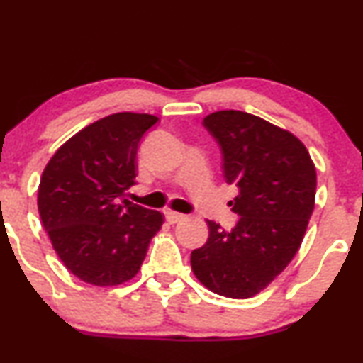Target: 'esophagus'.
<instances>
[{
    "label": "esophagus",
    "mask_w": 363,
    "mask_h": 363,
    "mask_svg": "<svg viewBox=\"0 0 363 363\" xmlns=\"http://www.w3.org/2000/svg\"><path fill=\"white\" fill-rule=\"evenodd\" d=\"M165 218H167L169 223L174 225V223H177V221L184 220L186 215H181V213H176V211H167L165 213Z\"/></svg>",
    "instance_id": "obj_1"
}]
</instances>
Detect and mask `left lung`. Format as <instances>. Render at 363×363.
I'll list each match as a JSON object with an SVG mask.
<instances>
[{
  "label": "left lung",
  "instance_id": "left-lung-1",
  "mask_svg": "<svg viewBox=\"0 0 363 363\" xmlns=\"http://www.w3.org/2000/svg\"><path fill=\"white\" fill-rule=\"evenodd\" d=\"M203 125L220 145L225 181L238 187L230 206L240 218L230 231L208 220V242L191 252V267L209 291L247 299L299 250L314 209L316 169L299 138L250 113L216 111Z\"/></svg>",
  "mask_w": 363,
  "mask_h": 363
}]
</instances>
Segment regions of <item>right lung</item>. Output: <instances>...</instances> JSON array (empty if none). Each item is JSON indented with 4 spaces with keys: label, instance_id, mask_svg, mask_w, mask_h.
<instances>
[{
    "label": "right lung",
    "instance_id": "right-lung-1",
    "mask_svg": "<svg viewBox=\"0 0 363 363\" xmlns=\"http://www.w3.org/2000/svg\"><path fill=\"white\" fill-rule=\"evenodd\" d=\"M159 118L115 113L69 138L43 169L38 213L52 247L76 277L118 286L140 270L164 218L125 199L140 140Z\"/></svg>",
    "mask_w": 363,
    "mask_h": 363
}]
</instances>
